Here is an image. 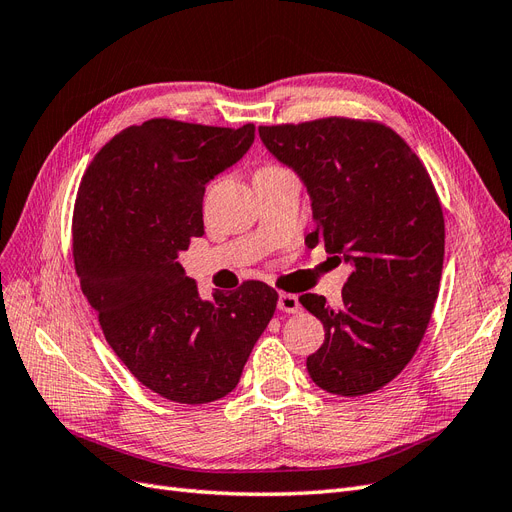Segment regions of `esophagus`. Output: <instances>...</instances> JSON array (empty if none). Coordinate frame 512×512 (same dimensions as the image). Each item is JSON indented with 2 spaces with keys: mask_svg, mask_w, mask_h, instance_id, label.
Returning a JSON list of instances; mask_svg holds the SVG:
<instances>
[{
  "mask_svg": "<svg viewBox=\"0 0 512 512\" xmlns=\"http://www.w3.org/2000/svg\"><path fill=\"white\" fill-rule=\"evenodd\" d=\"M277 307L282 309L286 314H297L301 312V303L297 294H290V292H282L280 299H277Z\"/></svg>",
  "mask_w": 512,
  "mask_h": 512,
  "instance_id": "1",
  "label": "esophagus"
}]
</instances>
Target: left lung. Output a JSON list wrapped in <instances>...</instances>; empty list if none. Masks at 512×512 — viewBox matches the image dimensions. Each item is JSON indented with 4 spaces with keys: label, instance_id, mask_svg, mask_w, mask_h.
Listing matches in <instances>:
<instances>
[{
    "label": "left lung",
    "instance_id": "1",
    "mask_svg": "<svg viewBox=\"0 0 512 512\" xmlns=\"http://www.w3.org/2000/svg\"><path fill=\"white\" fill-rule=\"evenodd\" d=\"M258 134L312 198L316 230L305 245L322 243L352 265L335 307L320 294L299 297L324 324L309 376L333 395L374 393L412 361L438 299L444 215L436 188L404 138L378 121L324 117Z\"/></svg>",
    "mask_w": 512,
    "mask_h": 512
}]
</instances>
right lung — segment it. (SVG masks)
Instances as JSON below:
<instances>
[{"label": "right lung", "mask_w": 512, "mask_h": 512, "mask_svg": "<svg viewBox=\"0 0 512 512\" xmlns=\"http://www.w3.org/2000/svg\"><path fill=\"white\" fill-rule=\"evenodd\" d=\"M254 130L149 119L96 153L76 194L74 267L106 342L138 382L177 404L235 389L277 305L256 280L200 299L177 262L205 235V185L245 156Z\"/></svg>", "instance_id": "1"}]
</instances>
